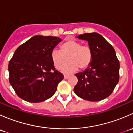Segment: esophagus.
I'll list each match as a JSON object with an SVG mask.
<instances>
[{"mask_svg":"<svg viewBox=\"0 0 133 133\" xmlns=\"http://www.w3.org/2000/svg\"><path fill=\"white\" fill-rule=\"evenodd\" d=\"M69 76H70V75H64V78H65V79H68V78L69 77Z\"/></svg>","mask_w":133,"mask_h":133,"instance_id":"esophagus-1","label":"esophagus"}]
</instances>
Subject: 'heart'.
<instances>
[{"instance_id": "b5f03b06", "label": "heart", "mask_w": 133, "mask_h": 133, "mask_svg": "<svg viewBox=\"0 0 133 133\" xmlns=\"http://www.w3.org/2000/svg\"><path fill=\"white\" fill-rule=\"evenodd\" d=\"M93 53L91 48L75 39H68L60 45V50L52 51L51 57L53 64L58 69L63 68L65 73L74 72L79 68L81 70L87 69L91 64Z\"/></svg>"}]
</instances>
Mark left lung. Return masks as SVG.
Returning <instances> with one entry per match:
<instances>
[{
  "label": "left lung",
  "mask_w": 133,
  "mask_h": 133,
  "mask_svg": "<svg viewBox=\"0 0 133 133\" xmlns=\"http://www.w3.org/2000/svg\"><path fill=\"white\" fill-rule=\"evenodd\" d=\"M79 39L88 42L93 57L91 65L82 73L75 74L78 83L75 93L81 98L96 102L111 95L120 78V62L113 47L97 33H84Z\"/></svg>",
  "instance_id": "1"
}]
</instances>
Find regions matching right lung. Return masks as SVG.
I'll list each match as a JSON object with an SVG mask.
<instances>
[{
  "label": "right lung",
  "instance_id": "add662e5",
  "mask_svg": "<svg viewBox=\"0 0 133 133\" xmlns=\"http://www.w3.org/2000/svg\"><path fill=\"white\" fill-rule=\"evenodd\" d=\"M61 39L37 35L20 45L8 65L9 81L17 96L29 102H43L53 96L64 79L51 57Z\"/></svg>",
  "mask_w": 133,
  "mask_h": 133
}]
</instances>
